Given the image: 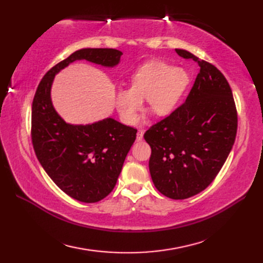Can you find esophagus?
I'll return each instance as SVG.
<instances>
[{
  "instance_id": "1",
  "label": "esophagus",
  "mask_w": 263,
  "mask_h": 263,
  "mask_svg": "<svg viewBox=\"0 0 263 263\" xmlns=\"http://www.w3.org/2000/svg\"><path fill=\"white\" fill-rule=\"evenodd\" d=\"M142 138H144V130L139 129V130L137 132V140H141Z\"/></svg>"
}]
</instances>
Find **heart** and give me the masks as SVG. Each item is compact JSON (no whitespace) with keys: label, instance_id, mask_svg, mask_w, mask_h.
<instances>
[{"label":"heart","instance_id":"obj_1","mask_svg":"<svg viewBox=\"0 0 263 263\" xmlns=\"http://www.w3.org/2000/svg\"><path fill=\"white\" fill-rule=\"evenodd\" d=\"M190 83L187 70L163 61H150L132 74L129 89L115 93V106L128 125L136 121L144 99L157 116H169L179 106Z\"/></svg>","mask_w":263,"mask_h":263}]
</instances>
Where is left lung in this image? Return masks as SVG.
<instances>
[{
	"instance_id": "obj_1",
	"label": "left lung",
	"mask_w": 263,
	"mask_h": 263,
	"mask_svg": "<svg viewBox=\"0 0 263 263\" xmlns=\"http://www.w3.org/2000/svg\"><path fill=\"white\" fill-rule=\"evenodd\" d=\"M182 58L200 66L185 103L145 133L151 147L149 171L159 192L184 200L208 187L232 150L237 110L232 89L220 71L184 49Z\"/></svg>"
}]
</instances>
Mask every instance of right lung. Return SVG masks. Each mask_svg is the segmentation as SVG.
Returning <instances> with one entry per match:
<instances>
[{"label":"right lung","mask_w":263,"mask_h":263,"mask_svg":"<svg viewBox=\"0 0 263 263\" xmlns=\"http://www.w3.org/2000/svg\"><path fill=\"white\" fill-rule=\"evenodd\" d=\"M123 52L112 48L74 51L47 72L31 107V140L38 161L63 192L77 201L95 203L112 192L137 130L107 117L86 125L67 123L51 101L55 74L70 63L86 60L114 68Z\"/></svg>","instance_id":"1"}]
</instances>
